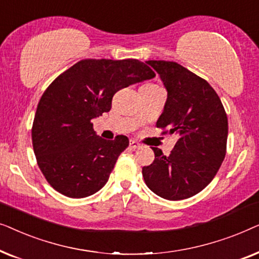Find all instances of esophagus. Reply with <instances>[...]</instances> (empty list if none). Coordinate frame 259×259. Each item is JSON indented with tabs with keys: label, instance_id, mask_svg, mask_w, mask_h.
Masks as SVG:
<instances>
[{
	"label": "esophagus",
	"instance_id": "1",
	"mask_svg": "<svg viewBox=\"0 0 259 259\" xmlns=\"http://www.w3.org/2000/svg\"><path fill=\"white\" fill-rule=\"evenodd\" d=\"M130 147L132 148V150H136V148L140 147V144L137 143V141H134V140H131L130 141Z\"/></svg>",
	"mask_w": 259,
	"mask_h": 259
}]
</instances>
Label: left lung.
<instances>
[{
  "label": "left lung",
  "mask_w": 259,
  "mask_h": 259,
  "mask_svg": "<svg viewBox=\"0 0 259 259\" xmlns=\"http://www.w3.org/2000/svg\"><path fill=\"white\" fill-rule=\"evenodd\" d=\"M167 91L157 127L177 133L169 155L152 147L154 161L143 167L152 192L167 200L186 199L204 190L218 172L226 153L228 116L210 83L177 62L146 61Z\"/></svg>",
  "instance_id": "1"
}]
</instances>
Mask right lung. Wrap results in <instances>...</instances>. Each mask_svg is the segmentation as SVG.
<instances>
[{
  "instance_id": "right-lung-1",
  "label": "right lung",
  "mask_w": 259,
  "mask_h": 259,
  "mask_svg": "<svg viewBox=\"0 0 259 259\" xmlns=\"http://www.w3.org/2000/svg\"><path fill=\"white\" fill-rule=\"evenodd\" d=\"M139 60H81L45 91L35 113L31 139L37 165L58 192L70 198L92 196L108 182L128 138L97 136L92 119L109 112L121 88L153 79Z\"/></svg>"
}]
</instances>
